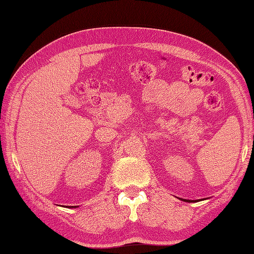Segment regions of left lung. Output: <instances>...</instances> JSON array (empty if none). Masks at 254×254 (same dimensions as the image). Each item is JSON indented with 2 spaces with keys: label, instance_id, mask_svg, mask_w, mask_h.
<instances>
[{
  "label": "left lung",
  "instance_id": "left-lung-1",
  "mask_svg": "<svg viewBox=\"0 0 254 254\" xmlns=\"http://www.w3.org/2000/svg\"><path fill=\"white\" fill-rule=\"evenodd\" d=\"M183 201H186V199H183ZM190 202H191V201H190Z\"/></svg>",
  "mask_w": 254,
  "mask_h": 254
}]
</instances>
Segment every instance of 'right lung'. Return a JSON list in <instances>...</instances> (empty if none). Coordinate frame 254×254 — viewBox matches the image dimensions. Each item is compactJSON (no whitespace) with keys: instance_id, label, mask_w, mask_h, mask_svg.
<instances>
[{"instance_id":"add662e5","label":"right lung","mask_w":254,"mask_h":254,"mask_svg":"<svg viewBox=\"0 0 254 254\" xmlns=\"http://www.w3.org/2000/svg\"><path fill=\"white\" fill-rule=\"evenodd\" d=\"M72 207H74V206H72ZM75 207H76V206H75Z\"/></svg>"}]
</instances>
